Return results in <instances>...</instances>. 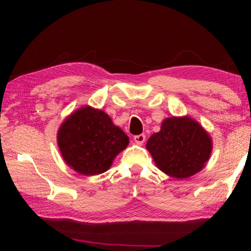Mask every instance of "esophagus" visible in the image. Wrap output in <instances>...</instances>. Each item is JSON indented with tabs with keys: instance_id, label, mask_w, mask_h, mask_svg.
Returning <instances> with one entry per match:
<instances>
[{
	"instance_id": "34e87169",
	"label": "esophagus",
	"mask_w": 251,
	"mask_h": 251,
	"mask_svg": "<svg viewBox=\"0 0 251 251\" xmlns=\"http://www.w3.org/2000/svg\"><path fill=\"white\" fill-rule=\"evenodd\" d=\"M145 139H146V136L144 134L134 136V141L136 144H137V145H143L144 142H145Z\"/></svg>"
}]
</instances>
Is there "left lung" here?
Wrapping results in <instances>:
<instances>
[{"mask_svg":"<svg viewBox=\"0 0 251 251\" xmlns=\"http://www.w3.org/2000/svg\"><path fill=\"white\" fill-rule=\"evenodd\" d=\"M156 166L168 176L184 179L201 172L211 154L209 134L193 118L169 117L146 144Z\"/></svg>","mask_w":251,"mask_h":251,"instance_id":"8db88e82","label":"left lung"}]
</instances>
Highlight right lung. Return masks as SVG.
I'll use <instances>...</instances> for the list:
<instances>
[{
	"label": "right lung",
	"mask_w": 251,
	"mask_h": 251,
	"mask_svg": "<svg viewBox=\"0 0 251 251\" xmlns=\"http://www.w3.org/2000/svg\"><path fill=\"white\" fill-rule=\"evenodd\" d=\"M128 143V136L113 124L107 114L91 106L72 113L57 133L63 159L85 176L105 173Z\"/></svg>",
	"instance_id": "1"
}]
</instances>
